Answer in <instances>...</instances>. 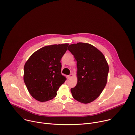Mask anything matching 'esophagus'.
Wrapping results in <instances>:
<instances>
[{
	"label": "esophagus",
	"instance_id": "1",
	"mask_svg": "<svg viewBox=\"0 0 135 135\" xmlns=\"http://www.w3.org/2000/svg\"><path fill=\"white\" fill-rule=\"evenodd\" d=\"M73 76V74L72 73H71V74H70L69 75H68V79H70L71 78H72Z\"/></svg>",
	"mask_w": 135,
	"mask_h": 135
}]
</instances>
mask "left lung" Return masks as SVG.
I'll list each match as a JSON object with an SVG mask.
<instances>
[{"label":"left lung","mask_w":135,"mask_h":135,"mask_svg":"<svg viewBox=\"0 0 135 135\" xmlns=\"http://www.w3.org/2000/svg\"><path fill=\"white\" fill-rule=\"evenodd\" d=\"M68 50L77 61L76 85L70 89L73 98L80 103L88 104L97 99L105 88L109 71L104 54L88 43L70 45Z\"/></svg>","instance_id":"8db88e82"}]
</instances>
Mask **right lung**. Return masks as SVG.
<instances>
[{
	"label": "right lung",
	"instance_id": "obj_1",
	"mask_svg": "<svg viewBox=\"0 0 135 135\" xmlns=\"http://www.w3.org/2000/svg\"><path fill=\"white\" fill-rule=\"evenodd\" d=\"M69 44L44 46L35 52L24 66L23 80L36 100L44 102L53 99L66 80L61 73L60 60Z\"/></svg>",
	"mask_w": 135,
	"mask_h": 135
}]
</instances>
